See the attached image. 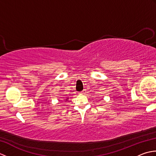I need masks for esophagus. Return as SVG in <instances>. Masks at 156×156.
I'll return each instance as SVG.
<instances>
[{
    "mask_svg": "<svg viewBox=\"0 0 156 156\" xmlns=\"http://www.w3.org/2000/svg\"><path fill=\"white\" fill-rule=\"evenodd\" d=\"M86 92H87V90H86V89H84V90H83L80 92V94H85V93H86Z\"/></svg>",
    "mask_w": 156,
    "mask_h": 156,
    "instance_id": "obj_1",
    "label": "esophagus"
}]
</instances>
